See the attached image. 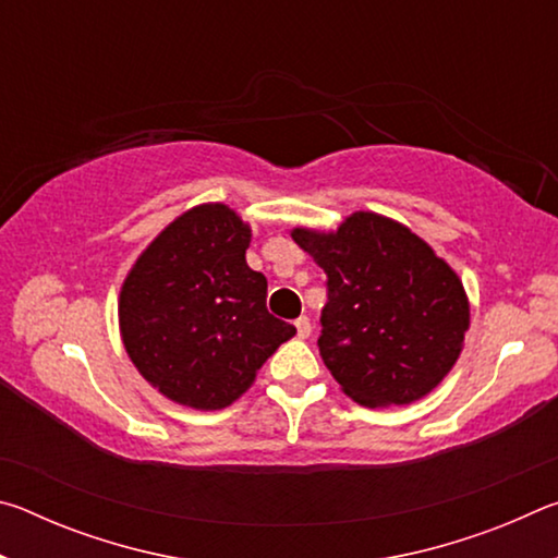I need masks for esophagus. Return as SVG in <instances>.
Wrapping results in <instances>:
<instances>
[{
    "label": "esophagus",
    "instance_id": "obj_1",
    "mask_svg": "<svg viewBox=\"0 0 558 558\" xmlns=\"http://www.w3.org/2000/svg\"><path fill=\"white\" fill-rule=\"evenodd\" d=\"M295 329H298V337L300 339H307L310 335H313V325H310L307 317H298L295 319Z\"/></svg>",
    "mask_w": 558,
    "mask_h": 558
}]
</instances>
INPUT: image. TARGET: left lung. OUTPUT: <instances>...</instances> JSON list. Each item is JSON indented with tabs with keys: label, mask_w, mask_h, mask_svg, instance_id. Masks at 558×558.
<instances>
[{
	"label": "left lung",
	"mask_w": 558,
	"mask_h": 558,
	"mask_svg": "<svg viewBox=\"0 0 558 558\" xmlns=\"http://www.w3.org/2000/svg\"><path fill=\"white\" fill-rule=\"evenodd\" d=\"M327 272L317 339L325 366L356 403L403 405L446 379L470 327L465 288L403 223L356 211L337 231L292 229Z\"/></svg>",
	"instance_id": "left-lung-1"
}]
</instances>
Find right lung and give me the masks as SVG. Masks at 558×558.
<instances>
[{"instance_id": "1", "label": "right lung", "mask_w": 558, "mask_h": 558, "mask_svg": "<svg viewBox=\"0 0 558 558\" xmlns=\"http://www.w3.org/2000/svg\"><path fill=\"white\" fill-rule=\"evenodd\" d=\"M248 243L251 226L229 206H194L140 253L122 282V344L169 401L226 409L295 335L268 313V280L245 263Z\"/></svg>"}]
</instances>
